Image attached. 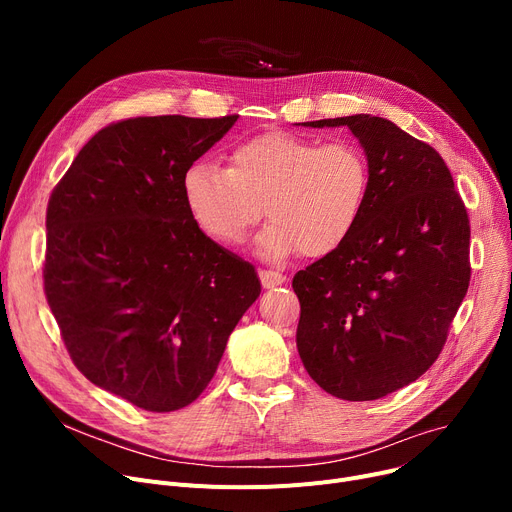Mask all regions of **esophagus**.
<instances>
[{"label": "esophagus", "mask_w": 512, "mask_h": 512, "mask_svg": "<svg viewBox=\"0 0 512 512\" xmlns=\"http://www.w3.org/2000/svg\"><path fill=\"white\" fill-rule=\"evenodd\" d=\"M259 280H261L263 288H274V286L284 284L286 276L280 272H274V270H259Z\"/></svg>", "instance_id": "esophagus-1"}]
</instances>
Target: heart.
<instances>
[{
  "mask_svg": "<svg viewBox=\"0 0 512 512\" xmlns=\"http://www.w3.org/2000/svg\"><path fill=\"white\" fill-rule=\"evenodd\" d=\"M182 195L201 230L236 247L261 220L257 253L280 261L301 251L324 257L357 228L369 195V161L353 141L321 143L284 130L238 143L228 168L195 161L182 176Z\"/></svg>",
  "mask_w": 512,
  "mask_h": 512,
  "instance_id": "1",
  "label": "heart"
}]
</instances>
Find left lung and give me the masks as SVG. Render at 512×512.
I'll return each instance as SVG.
<instances>
[{"instance_id":"obj_1","label":"left lung","mask_w":512,"mask_h":512,"mask_svg":"<svg viewBox=\"0 0 512 512\" xmlns=\"http://www.w3.org/2000/svg\"><path fill=\"white\" fill-rule=\"evenodd\" d=\"M305 126L351 128L369 195L353 234L292 278L297 348L319 388L375 400L442 353L471 280L469 215L440 153L394 122L357 114Z\"/></svg>"}]
</instances>
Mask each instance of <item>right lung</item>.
<instances>
[{"label": "right lung", "mask_w": 512, "mask_h": 512, "mask_svg": "<svg viewBox=\"0 0 512 512\" xmlns=\"http://www.w3.org/2000/svg\"><path fill=\"white\" fill-rule=\"evenodd\" d=\"M234 116H141L101 128L47 203L43 286L68 355L134 407L191 405L259 297L255 267L205 236L186 168Z\"/></svg>", "instance_id": "add662e5"}]
</instances>
